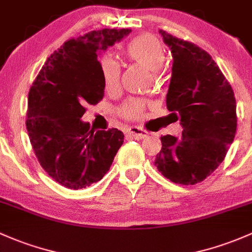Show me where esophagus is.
<instances>
[{"instance_id": "obj_1", "label": "esophagus", "mask_w": 252, "mask_h": 252, "mask_svg": "<svg viewBox=\"0 0 252 252\" xmlns=\"http://www.w3.org/2000/svg\"><path fill=\"white\" fill-rule=\"evenodd\" d=\"M126 134H128L129 136L134 137V139L141 140V139H145V137L147 136L148 131L144 130L142 128H139V126H130V128L126 129Z\"/></svg>"}]
</instances>
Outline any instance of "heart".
Wrapping results in <instances>:
<instances>
[{"label":"heart","mask_w":252,"mask_h":252,"mask_svg":"<svg viewBox=\"0 0 252 252\" xmlns=\"http://www.w3.org/2000/svg\"><path fill=\"white\" fill-rule=\"evenodd\" d=\"M123 54L130 62L139 63L151 71L158 70L165 60V49L163 44L158 41L157 37L150 33H144L131 38L124 46ZM99 68L106 91L111 92L117 89L121 83L119 63L108 55H102L99 60ZM147 106L148 102L145 99L133 97L121 105L118 113L126 119L141 118Z\"/></svg>","instance_id":"heart-1"}]
</instances>
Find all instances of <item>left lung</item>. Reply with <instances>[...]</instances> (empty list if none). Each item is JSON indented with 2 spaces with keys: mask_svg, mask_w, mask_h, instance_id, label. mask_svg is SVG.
Wrapping results in <instances>:
<instances>
[{
  "mask_svg": "<svg viewBox=\"0 0 252 252\" xmlns=\"http://www.w3.org/2000/svg\"><path fill=\"white\" fill-rule=\"evenodd\" d=\"M174 63L166 107L179 116L180 139L160 136L155 165L179 185L202 182L222 163L237 131L234 92L208 52L159 30Z\"/></svg>",
  "mask_w": 252,
  "mask_h": 252,
  "instance_id": "obj_1",
  "label": "left lung"
}]
</instances>
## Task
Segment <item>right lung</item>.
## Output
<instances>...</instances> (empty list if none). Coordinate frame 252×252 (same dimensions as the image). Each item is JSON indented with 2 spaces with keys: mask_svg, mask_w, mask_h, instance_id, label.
I'll use <instances>...</instances> for the list:
<instances>
[{
  "mask_svg": "<svg viewBox=\"0 0 252 252\" xmlns=\"http://www.w3.org/2000/svg\"><path fill=\"white\" fill-rule=\"evenodd\" d=\"M130 32L104 29L68 39L47 59L29 92L31 146L42 169L66 189L100 181L123 145L121 130L96 131L81 118L87 104L96 105L104 97L97 52Z\"/></svg>",
  "mask_w": 252,
  "mask_h": 252,
  "instance_id": "obj_1",
  "label": "right lung"
}]
</instances>
